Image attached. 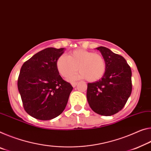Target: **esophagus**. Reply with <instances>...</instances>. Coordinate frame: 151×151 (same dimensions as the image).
<instances>
[{"instance_id": "esophagus-1", "label": "esophagus", "mask_w": 151, "mask_h": 151, "mask_svg": "<svg viewBox=\"0 0 151 151\" xmlns=\"http://www.w3.org/2000/svg\"><path fill=\"white\" fill-rule=\"evenodd\" d=\"M76 85H77V83H72V86H73V87H75Z\"/></svg>"}]
</instances>
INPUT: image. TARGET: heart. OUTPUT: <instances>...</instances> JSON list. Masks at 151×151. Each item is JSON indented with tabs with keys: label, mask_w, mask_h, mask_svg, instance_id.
I'll return each instance as SVG.
<instances>
[{
	"label": "heart",
	"mask_w": 151,
	"mask_h": 151,
	"mask_svg": "<svg viewBox=\"0 0 151 151\" xmlns=\"http://www.w3.org/2000/svg\"><path fill=\"white\" fill-rule=\"evenodd\" d=\"M106 66V60L102 55L82 49L74 50L68 57L60 56L56 61L57 70L63 77L73 75L77 70L80 72L77 75L69 78L70 81L80 78H86L90 82L97 81L105 75Z\"/></svg>",
	"instance_id": "obj_1"
}]
</instances>
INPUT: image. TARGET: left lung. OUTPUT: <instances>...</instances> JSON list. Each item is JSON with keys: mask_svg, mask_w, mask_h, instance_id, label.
<instances>
[{"mask_svg": "<svg viewBox=\"0 0 151 151\" xmlns=\"http://www.w3.org/2000/svg\"><path fill=\"white\" fill-rule=\"evenodd\" d=\"M99 50L106 62V71L101 79L88 83L87 98L93 111L112 116L123 108L132 93V71L124 57L106 47Z\"/></svg>", "mask_w": 151, "mask_h": 151, "instance_id": "left-lung-1", "label": "left lung"}]
</instances>
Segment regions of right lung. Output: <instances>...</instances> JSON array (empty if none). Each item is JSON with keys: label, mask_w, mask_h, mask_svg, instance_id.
I'll return each instance as SVG.
<instances>
[{"label": "right lung", "mask_w": 151, "mask_h": 151, "mask_svg": "<svg viewBox=\"0 0 151 151\" xmlns=\"http://www.w3.org/2000/svg\"><path fill=\"white\" fill-rule=\"evenodd\" d=\"M64 48L47 47L24 63L19 75L17 87L24 109L40 120H50L65 109L73 87L63 79L56 61Z\"/></svg>", "instance_id": "add662e5"}]
</instances>
